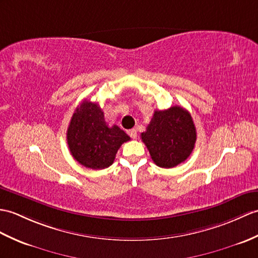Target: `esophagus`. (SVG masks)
I'll use <instances>...</instances> for the list:
<instances>
[{
    "mask_svg": "<svg viewBox=\"0 0 258 258\" xmlns=\"http://www.w3.org/2000/svg\"><path fill=\"white\" fill-rule=\"evenodd\" d=\"M127 134L132 137V139L133 140H135L136 137H137V132H136V130L135 128H132V130H128L127 131Z\"/></svg>",
    "mask_w": 258,
    "mask_h": 258,
    "instance_id": "34e87169",
    "label": "esophagus"
}]
</instances>
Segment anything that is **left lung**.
<instances>
[{"label":"left lung","mask_w":258,"mask_h":258,"mask_svg":"<svg viewBox=\"0 0 258 258\" xmlns=\"http://www.w3.org/2000/svg\"><path fill=\"white\" fill-rule=\"evenodd\" d=\"M141 137L155 164L161 168H172L192 153L197 132L190 113L176 105L155 111Z\"/></svg>","instance_id":"1"}]
</instances>
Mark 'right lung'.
Returning a JSON list of instances; mask_svg holds the SVG:
<instances>
[{
	"label": "right lung",
	"mask_w": 258,
	"mask_h": 258,
	"mask_svg": "<svg viewBox=\"0 0 258 258\" xmlns=\"http://www.w3.org/2000/svg\"><path fill=\"white\" fill-rule=\"evenodd\" d=\"M130 136L116 125L109 126L98 103L82 101L77 106L67 131V142L74 158L87 168L110 167L123 143Z\"/></svg>",
	"instance_id": "obj_1"
}]
</instances>
